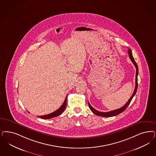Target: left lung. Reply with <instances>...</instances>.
I'll list each match as a JSON object with an SVG mask.
<instances>
[{"instance_id":"obj_1","label":"left lung","mask_w":156,"mask_h":156,"mask_svg":"<svg viewBox=\"0 0 156 156\" xmlns=\"http://www.w3.org/2000/svg\"><path fill=\"white\" fill-rule=\"evenodd\" d=\"M128 53H129V57L131 59V62L133 63V64L134 65L135 67H136V75H135V87L134 91L133 94H132V96L130 97V98L129 99V101L127 102V103L124 105L123 107H122L119 109H116V110H114V111H109V112H100V111H98L96 109H95L94 108L91 107L90 105V104H89V102H88V105L90 108V110L92 111V112L93 113H94L95 115H96L97 116H102V117H112L113 116H116L119 115V113H121L122 112H123L128 107V106L129 104V103L131 102V101L132 100L134 96L136 93V90H137V88H138V66L136 63L135 62L133 56V55H132V52H131V51L130 49H129L128 50Z\"/></svg>"}]
</instances>
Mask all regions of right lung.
<instances>
[{"label":"right lung","mask_w":156,"mask_h":156,"mask_svg":"<svg viewBox=\"0 0 156 156\" xmlns=\"http://www.w3.org/2000/svg\"><path fill=\"white\" fill-rule=\"evenodd\" d=\"M67 96H66L65 101L63 103L62 106L59 108L58 110L55 111L54 112L50 113V114H48L47 115H44V116H40L38 117L40 118L43 119H49L53 118L56 117L59 115H60L62 113L65 111L66 107L67 106Z\"/></svg>","instance_id":"right-lung-1"}]
</instances>
